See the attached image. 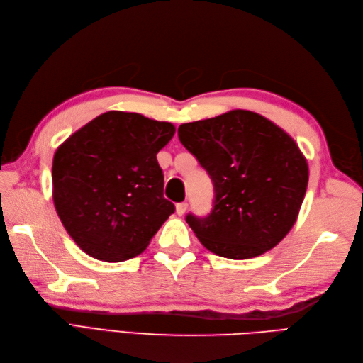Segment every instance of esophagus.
Returning <instances> with one entry per match:
<instances>
[{
	"label": "esophagus",
	"mask_w": 363,
	"mask_h": 363,
	"mask_svg": "<svg viewBox=\"0 0 363 363\" xmlns=\"http://www.w3.org/2000/svg\"><path fill=\"white\" fill-rule=\"evenodd\" d=\"M186 211H188V203H179L177 206H175V212H177L179 216L184 215Z\"/></svg>",
	"instance_id": "esophagus-1"
}]
</instances>
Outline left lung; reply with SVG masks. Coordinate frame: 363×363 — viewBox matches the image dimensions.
<instances>
[{
  "instance_id": "8db88e82",
  "label": "left lung",
  "mask_w": 363,
  "mask_h": 363,
  "mask_svg": "<svg viewBox=\"0 0 363 363\" xmlns=\"http://www.w3.org/2000/svg\"><path fill=\"white\" fill-rule=\"evenodd\" d=\"M179 139L213 183L212 212L186 216L208 251L251 259L289 233L304 200L309 167L286 131L259 113L232 111L182 124Z\"/></svg>"
}]
</instances>
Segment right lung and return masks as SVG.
I'll list each match as a JSON object with an SVG mask.
<instances>
[{
	"label": "right lung",
	"instance_id": "obj_1",
	"mask_svg": "<svg viewBox=\"0 0 363 363\" xmlns=\"http://www.w3.org/2000/svg\"><path fill=\"white\" fill-rule=\"evenodd\" d=\"M174 133L171 123L112 111L57 148L54 207L86 255L103 262L136 257L174 213L156 157Z\"/></svg>",
	"mask_w": 363,
	"mask_h": 363
}]
</instances>
